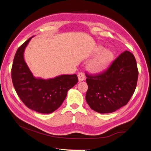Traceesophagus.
I'll return each mask as SVG.
<instances>
[{
  "instance_id": "esophagus-1",
  "label": "esophagus",
  "mask_w": 151,
  "mask_h": 151,
  "mask_svg": "<svg viewBox=\"0 0 151 151\" xmlns=\"http://www.w3.org/2000/svg\"><path fill=\"white\" fill-rule=\"evenodd\" d=\"M78 78L79 82H82L85 80V75L83 73H79L78 74Z\"/></svg>"
}]
</instances>
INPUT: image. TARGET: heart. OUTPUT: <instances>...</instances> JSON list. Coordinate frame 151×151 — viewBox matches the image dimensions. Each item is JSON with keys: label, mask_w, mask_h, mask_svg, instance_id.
<instances>
[{"label": "heart", "mask_w": 151, "mask_h": 151, "mask_svg": "<svg viewBox=\"0 0 151 151\" xmlns=\"http://www.w3.org/2000/svg\"><path fill=\"white\" fill-rule=\"evenodd\" d=\"M94 55H97L88 65L89 71L93 74H99L108 69L114 60V53L109 49H105L102 45L95 47Z\"/></svg>", "instance_id": "b5f03b06"}]
</instances>
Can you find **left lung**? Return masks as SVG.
Returning <instances> with one entry per match:
<instances>
[{
    "instance_id": "8db88e82",
    "label": "left lung",
    "mask_w": 151,
    "mask_h": 151,
    "mask_svg": "<svg viewBox=\"0 0 151 151\" xmlns=\"http://www.w3.org/2000/svg\"><path fill=\"white\" fill-rule=\"evenodd\" d=\"M86 76L89 107L100 114L112 113L126 105L135 91L138 78L135 57L126 50L106 71Z\"/></svg>"
}]
</instances>
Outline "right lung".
Here are the masks:
<instances>
[{
  "label": "right lung",
  "instance_id": "right-lung-1",
  "mask_svg": "<svg viewBox=\"0 0 151 151\" xmlns=\"http://www.w3.org/2000/svg\"><path fill=\"white\" fill-rule=\"evenodd\" d=\"M32 37L19 47L13 62L12 78L16 92L31 110L50 114L65 100L67 91L78 82L76 75H62L49 79L36 78L24 59V52Z\"/></svg>",
  "mask_w": 151,
  "mask_h": 151
}]
</instances>
